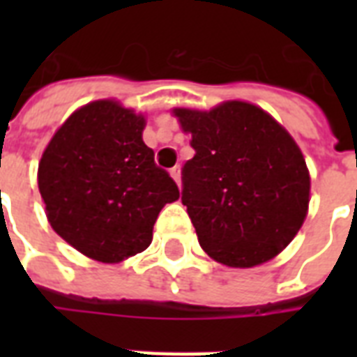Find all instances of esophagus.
Here are the masks:
<instances>
[{
	"label": "esophagus",
	"mask_w": 357,
	"mask_h": 357,
	"mask_svg": "<svg viewBox=\"0 0 357 357\" xmlns=\"http://www.w3.org/2000/svg\"><path fill=\"white\" fill-rule=\"evenodd\" d=\"M170 176H172L174 181L178 183V187H181V170H179V167L170 168Z\"/></svg>",
	"instance_id": "esophagus-1"
}]
</instances>
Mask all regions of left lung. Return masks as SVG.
Segmentation results:
<instances>
[{
    "label": "left lung",
    "instance_id": "left-lung-1",
    "mask_svg": "<svg viewBox=\"0 0 357 357\" xmlns=\"http://www.w3.org/2000/svg\"><path fill=\"white\" fill-rule=\"evenodd\" d=\"M174 114L196 151L181 170V202L202 248L235 268L276 257L298 234L310 206L311 179L298 144L246 102Z\"/></svg>",
    "mask_w": 357,
    "mask_h": 357
}]
</instances>
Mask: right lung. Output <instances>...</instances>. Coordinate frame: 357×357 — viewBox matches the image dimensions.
I'll list each match as a JSON object with an SVG mask.
<instances>
[{"label":"right lung","mask_w":357,"mask_h":357,"mask_svg":"<svg viewBox=\"0 0 357 357\" xmlns=\"http://www.w3.org/2000/svg\"><path fill=\"white\" fill-rule=\"evenodd\" d=\"M146 120L114 100L77 109L38 162L47 220L68 244L102 263L144 252L178 185L142 140Z\"/></svg>","instance_id":"add662e5"}]
</instances>
